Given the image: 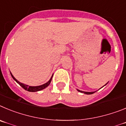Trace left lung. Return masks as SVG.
<instances>
[{"label": "left lung", "mask_w": 126, "mask_h": 126, "mask_svg": "<svg viewBox=\"0 0 126 126\" xmlns=\"http://www.w3.org/2000/svg\"><path fill=\"white\" fill-rule=\"evenodd\" d=\"M79 92H81V93H84L85 94H88V95H90V94H93L94 93H95V92H83V91H81V90H77Z\"/></svg>", "instance_id": "8db88e82"}]
</instances>
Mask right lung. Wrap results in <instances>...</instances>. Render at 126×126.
Here are the masks:
<instances>
[{
  "instance_id": "1",
  "label": "right lung",
  "mask_w": 126,
  "mask_h": 126,
  "mask_svg": "<svg viewBox=\"0 0 126 126\" xmlns=\"http://www.w3.org/2000/svg\"><path fill=\"white\" fill-rule=\"evenodd\" d=\"M11 76H12V77L13 78V79L14 80H15L16 81L17 83H19V85H21V87H22V88L24 89V90H27V91L28 92H38V91H39V90H43V89H44V88H45L46 87H47V86L49 85V84H50L51 83V81L52 80V77H53V76L51 77V78L50 79V80H49V81H47V83H45V84L42 85H40V86H36V87H31V86H28V85H26L25 84H23V83H22L19 82V81H17V80H16V79L14 77V76L12 75V73H11Z\"/></svg>"
}]
</instances>
